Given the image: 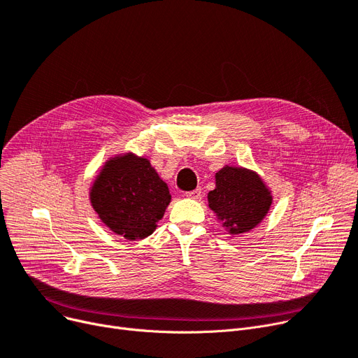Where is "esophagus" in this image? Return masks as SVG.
I'll return each instance as SVG.
<instances>
[{
	"instance_id": "esophagus-1",
	"label": "esophagus",
	"mask_w": 358,
	"mask_h": 358,
	"mask_svg": "<svg viewBox=\"0 0 358 358\" xmlns=\"http://www.w3.org/2000/svg\"><path fill=\"white\" fill-rule=\"evenodd\" d=\"M185 197H189V199H200L201 197V189H196V190H193V192H189V193H185Z\"/></svg>"
}]
</instances>
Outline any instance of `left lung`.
Segmentation results:
<instances>
[{"instance_id": "left-lung-1", "label": "left lung", "mask_w": 358, "mask_h": 358, "mask_svg": "<svg viewBox=\"0 0 358 358\" xmlns=\"http://www.w3.org/2000/svg\"><path fill=\"white\" fill-rule=\"evenodd\" d=\"M210 209L229 228V234L248 232L264 219L271 194L250 169L224 166L216 173V189L209 192Z\"/></svg>"}]
</instances>
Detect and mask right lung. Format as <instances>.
<instances>
[{
  "label": "right lung",
  "mask_w": 358,
  "mask_h": 358,
  "mask_svg": "<svg viewBox=\"0 0 358 358\" xmlns=\"http://www.w3.org/2000/svg\"><path fill=\"white\" fill-rule=\"evenodd\" d=\"M90 196L107 227L131 241L152 234L171 201L166 184L149 161L131 154L106 162Z\"/></svg>",
  "instance_id": "1"
}]
</instances>
